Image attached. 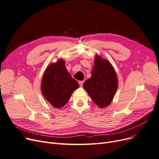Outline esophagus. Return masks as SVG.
<instances>
[{
  "mask_svg": "<svg viewBox=\"0 0 159 159\" xmlns=\"http://www.w3.org/2000/svg\"><path fill=\"white\" fill-rule=\"evenodd\" d=\"M84 83V81H79V84H80V85L81 86V87H82Z\"/></svg>",
  "mask_w": 159,
  "mask_h": 159,
  "instance_id": "34e87169",
  "label": "esophagus"
}]
</instances>
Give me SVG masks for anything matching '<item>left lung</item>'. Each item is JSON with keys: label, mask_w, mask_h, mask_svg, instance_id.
I'll use <instances>...</instances> for the list:
<instances>
[{"label": "left lung", "mask_w": 159, "mask_h": 159, "mask_svg": "<svg viewBox=\"0 0 159 159\" xmlns=\"http://www.w3.org/2000/svg\"><path fill=\"white\" fill-rule=\"evenodd\" d=\"M83 86L99 108L109 106L118 88L117 75L110 61L96 54L91 77L85 81Z\"/></svg>", "instance_id": "left-lung-1"}]
</instances>
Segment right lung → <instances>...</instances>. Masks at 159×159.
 Instances as JSON below:
<instances>
[{
  "label": "right lung",
  "instance_id": "obj_1",
  "mask_svg": "<svg viewBox=\"0 0 159 159\" xmlns=\"http://www.w3.org/2000/svg\"><path fill=\"white\" fill-rule=\"evenodd\" d=\"M63 59L57 60L47 67L42 76L41 91L53 107H63L74 91L79 88L75 81L66 69Z\"/></svg>",
  "mask_w": 159,
  "mask_h": 159
}]
</instances>
